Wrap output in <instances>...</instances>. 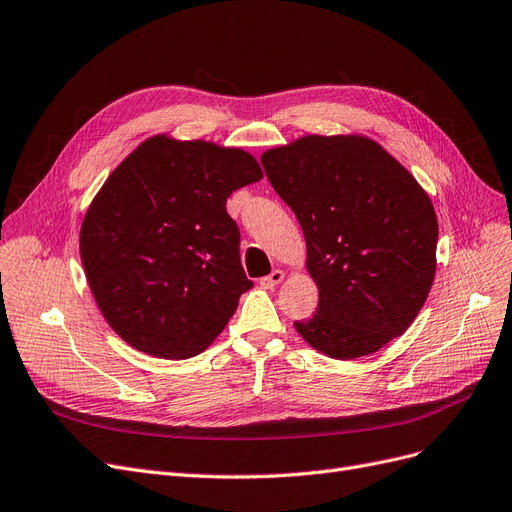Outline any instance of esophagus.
<instances>
[{"label": "esophagus", "instance_id": "34e87169", "mask_svg": "<svg viewBox=\"0 0 512 512\" xmlns=\"http://www.w3.org/2000/svg\"><path fill=\"white\" fill-rule=\"evenodd\" d=\"M282 278H285V272H282V270H272L268 276L259 278V285L266 287V289H274L276 285H280Z\"/></svg>", "mask_w": 512, "mask_h": 512}]
</instances>
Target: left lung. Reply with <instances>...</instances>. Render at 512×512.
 <instances>
[{"instance_id":"8db88e82","label":"left lung","mask_w":512,"mask_h":512,"mask_svg":"<svg viewBox=\"0 0 512 512\" xmlns=\"http://www.w3.org/2000/svg\"><path fill=\"white\" fill-rule=\"evenodd\" d=\"M295 213L318 287L297 333L331 358H358L399 337L437 270L439 223L409 170L365 137L310 135L261 156Z\"/></svg>"}]
</instances>
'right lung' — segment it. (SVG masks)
I'll return each mask as SVG.
<instances>
[{
  "label": "right lung",
  "instance_id": "obj_1",
  "mask_svg": "<svg viewBox=\"0 0 512 512\" xmlns=\"http://www.w3.org/2000/svg\"><path fill=\"white\" fill-rule=\"evenodd\" d=\"M263 177L242 149L154 137L109 175L80 232L90 291L126 344L189 358L253 287L225 202Z\"/></svg>",
  "mask_w": 512,
  "mask_h": 512
}]
</instances>
